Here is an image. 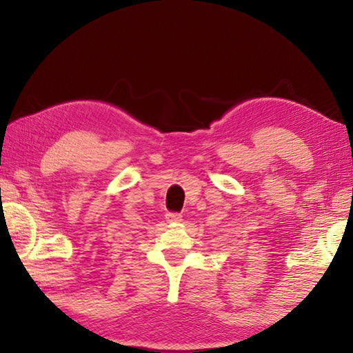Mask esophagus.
Instances as JSON below:
<instances>
[{"label":"esophagus","mask_w":353,"mask_h":353,"mask_svg":"<svg viewBox=\"0 0 353 353\" xmlns=\"http://www.w3.org/2000/svg\"><path fill=\"white\" fill-rule=\"evenodd\" d=\"M181 220H182V215L179 212H168L167 214V221H170V223H177Z\"/></svg>","instance_id":"esophagus-1"}]
</instances>
